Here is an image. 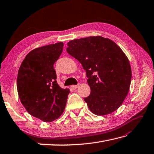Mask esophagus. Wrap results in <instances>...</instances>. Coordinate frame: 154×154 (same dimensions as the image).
Wrapping results in <instances>:
<instances>
[{"mask_svg": "<svg viewBox=\"0 0 154 154\" xmlns=\"http://www.w3.org/2000/svg\"><path fill=\"white\" fill-rule=\"evenodd\" d=\"M79 84H77V85H72V86H71V88L72 89H73V90H75V89H76L78 87H79Z\"/></svg>", "mask_w": 154, "mask_h": 154, "instance_id": "1", "label": "esophagus"}]
</instances>
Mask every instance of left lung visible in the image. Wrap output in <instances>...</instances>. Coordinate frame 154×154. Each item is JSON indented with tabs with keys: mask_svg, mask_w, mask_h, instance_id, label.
Listing matches in <instances>:
<instances>
[{
	"mask_svg": "<svg viewBox=\"0 0 154 154\" xmlns=\"http://www.w3.org/2000/svg\"><path fill=\"white\" fill-rule=\"evenodd\" d=\"M66 51L86 72L90 94L84 98L94 114L105 116L122 104L131 79L126 55L114 42L100 36L70 40Z\"/></svg>",
	"mask_w": 154,
	"mask_h": 154,
	"instance_id": "obj_1",
	"label": "left lung"
}]
</instances>
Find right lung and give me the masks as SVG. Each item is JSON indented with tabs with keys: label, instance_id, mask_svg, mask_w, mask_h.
Segmentation results:
<instances>
[{
	"label": "right lung",
	"instance_id": "add662e5",
	"mask_svg": "<svg viewBox=\"0 0 154 154\" xmlns=\"http://www.w3.org/2000/svg\"><path fill=\"white\" fill-rule=\"evenodd\" d=\"M63 46L61 42L32 50L18 70L17 85L22 104L30 115L45 122L62 114L70 93L58 84L54 69Z\"/></svg>",
	"mask_w": 154,
	"mask_h": 154
}]
</instances>
